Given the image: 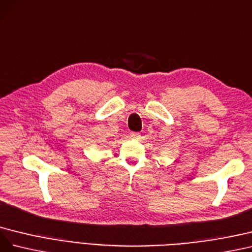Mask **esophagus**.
I'll list each match as a JSON object with an SVG mask.
<instances>
[{
    "label": "esophagus",
    "instance_id": "obj_1",
    "mask_svg": "<svg viewBox=\"0 0 252 252\" xmlns=\"http://www.w3.org/2000/svg\"><path fill=\"white\" fill-rule=\"evenodd\" d=\"M131 137H132L133 139H139V138H140V133L133 132V133H131Z\"/></svg>",
    "mask_w": 252,
    "mask_h": 252
}]
</instances>
